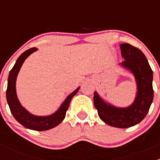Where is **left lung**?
<instances>
[{
    "instance_id": "obj_1",
    "label": "left lung",
    "mask_w": 160,
    "mask_h": 160,
    "mask_svg": "<svg viewBox=\"0 0 160 160\" xmlns=\"http://www.w3.org/2000/svg\"><path fill=\"white\" fill-rule=\"evenodd\" d=\"M125 61L122 65L132 71L136 79L138 93L135 101L127 108H118L104 103L98 93L93 95V104L100 118L111 126L125 128L134 126L144 119L153 100L152 70L144 53L138 48L123 43L120 46Z\"/></svg>"
}]
</instances>
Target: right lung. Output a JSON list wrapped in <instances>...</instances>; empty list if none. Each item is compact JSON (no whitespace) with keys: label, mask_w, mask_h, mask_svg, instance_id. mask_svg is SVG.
<instances>
[{"label":"right lung","mask_w":160,"mask_h":160,"mask_svg":"<svg viewBox=\"0 0 160 160\" xmlns=\"http://www.w3.org/2000/svg\"><path fill=\"white\" fill-rule=\"evenodd\" d=\"M36 50V48H31L30 49L24 52L17 59L15 64L9 73L6 97H7L8 104L10 108L11 114L21 125L32 130L46 131L57 126L63 120L66 116L67 111L68 110L69 107H70L71 99L78 92L80 88H77L71 94L69 95L63 102V104L61 105L60 108L52 115L47 116V117H38V116L31 114L29 112L25 110L20 104L17 98V95H16V78H17L18 73L21 67L23 64L25 59Z\"/></svg>","instance_id":"obj_1"}]
</instances>
